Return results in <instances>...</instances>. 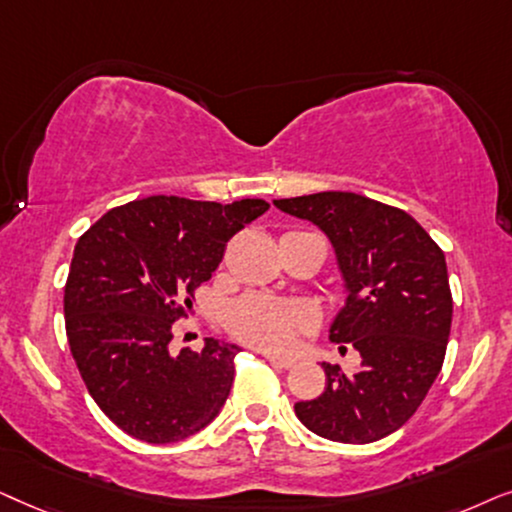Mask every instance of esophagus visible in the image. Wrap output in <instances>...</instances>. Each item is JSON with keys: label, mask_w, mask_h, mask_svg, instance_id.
<instances>
[{"label": "esophagus", "mask_w": 512, "mask_h": 512, "mask_svg": "<svg viewBox=\"0 0 512 512\" xmlns=\"http://www.w3.org/2000/svg\"><path fill=\"white\" fill-rule=\"evenodd\" d=\"M264 358H267V360H269V363L276 367V370H290V367H295V360H292V358H281V356H269V353H267V356H264Z\"/></svg>", "instance_id": "obj_1"}]
</instances>
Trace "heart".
<instances>
[{
  "instance_id": "heart-1",
  "label": "heart",
  "mask_w": 512,
  "mask_h": 512,
  "mask_svg": "<svg viewBox=\"0 0 512 512\" xmlns=\"http://www.w3.org/2000/svg\"><path fill=\"white\" fill-rule=\"evenodd\" d=\"M313 323L304 304L248 295L227 311V325L238 339L264 351H285Z\"/></svg>"
}]
</instances>
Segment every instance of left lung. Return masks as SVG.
I'll use <instances>...</instances> for the list:
<instances>
[{"label": "left lung", "mask_w": 512, "mask_h": 512, "mask_svg": "<svg viewBox=\"0 0 512 512\" xmlns=\"http://www.w3.org/2000/svg\"><path fill=\"white\" fill-rule=\"evenodd\" d=\"M274 206L330 238L346 295L330 339L363 358L353 374L323 363V393L295 403L297 417L335 442L386 438L417 412L445 360L452 327L445 252L405 210L353 192Z\"/></svg>", "instance_id": "obj_1"}]
</instances>
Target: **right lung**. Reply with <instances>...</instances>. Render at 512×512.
Segmentation results:
<instances>
[{"instance_id":"add662e5","label":"right lung","mask_w":512,"mask_h":512,"mask_svg":"<svg viewBox=\"0 0 512 512\" xmlns=\"http://www.w3.org/2000/svg\"><path fill=\"white\" fill-rule=\"evenodd\" d=\"M267 210L262 199L149 196L112 208L74 245L67 342L91 398L124 433L168 445L220 414L241 349L208 337L201 351L173 356V323L229 238Z\"/></svg>"}]
</instances>
